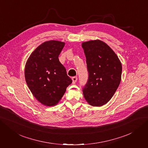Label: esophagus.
Segmentation results:
<instances>
[{"label": "esophagus", "mask_w": 148, "mask_h": 148, "mask_svg": "<svg viewBox=\"0 0 148 148\" xmlns=\"http://www.w3.org/2000/svg\"><path fill=\"white\" fill-rule=\"evenodd\" d=\"M77 80H78L77 77H74L72 78V82H73V84H75L76 82H77Z\"/></svg>", "instance_id": "esophagus-1"}]
</instances>
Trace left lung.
<instances>
[{
  "mask_svg": "<svg viewBox=\"0 0 148 148\" xmlns=\"http://www.w3.org/2000/svg\"><path fill=\"white\" fill-rule=\"evenodd\" d=\"M82 47L88 71L84 97L90 105L102 106L110 100L119 86L122 64L112 49L100 40L83 42Z\"/></svg>",
  "mask_w": 148,
  "mask_h": 148,
  "instance_id": "obj_1",
  "label": "left lung"
}]
</instances>
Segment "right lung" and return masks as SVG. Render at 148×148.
I'll return each mask as SVG.
<instances>
[{
	"instance_id": "right-lung-1",
	"label": "right lung",
	"mask_w": 148,
	"mask_h": 148,
	"mask_svg": "<svg viewBox=\"0 0 148 148\" xmlns=\"http://www.w3.org/2000/svg\"><path fill=\"white\" fill-rule=\"evenodd\" d=\"M65 43L44 42L30 55L25 69L26 82L37 100L47 106L57 104L72 83L59 60Z\"/></svg>"
}]
</instances>
